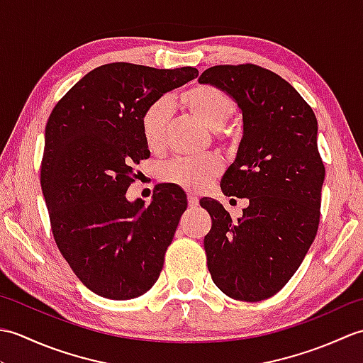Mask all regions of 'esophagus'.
I'll use <instances>...</instances> for the list:
<instances>
[{
    "label": "esophagus",
    "mask_w": 363,
    "mask_h": 363,
    "mask_svg": "<svg viewBox=\"0 0 363 363\" xmlns=\"http://www.w3.org/2000/svg\"><path fill=\"white\" fill-rule=\"evenodd\" d=\"M198 196L195 194H189V207L190 209H196L198 207Z\"/></svg>",
    "instance_id": "34e87169"
}]
</instances>
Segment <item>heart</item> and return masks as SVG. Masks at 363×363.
<instances>
[{"mask_svg": "<svg viewBox=\"0 0 363 363\" xmlns=\"http://www.w3.org/2000/svg\"><path fill=\"white\" fill-rule=\"evenodd\" d=\"M179 103L191 117L217 133L229 121L235 104L226 91L213 86H195L179 95ZM172 117V106L167 99H157L142 115V134L151 151H159L165 145L167 130ZM221 164L217 157L204 156L199 159H177L162 167L160 177L186 190L206 187L220 173Z\"/></svg>", "mask_w": 363, "mask_h": 363, "instance_id": "1", "label": "heart"}]
</instances>
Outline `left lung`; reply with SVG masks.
<instances>
[{
    "label": "left lung",
    "instance_id": "left-lung-1",
    "mask_svg": "<svg viewBox=\"0 0 363 363\" xmlns=\"http://www.w3.org/2000/svg\"><path fill=\"white\" fill-rule=\"evenodd\" d=\"M198 81L240 109L242 140L220 186L250 201L237 220L217 199L199 201L212 217L207 268L228 296L267 299L291 279L317 235L325 182L318 123L287 81L257 65L211 67Z\"/></svg>",
    "mask_w": 363,
    "mask_h": 363
}]
</instances>
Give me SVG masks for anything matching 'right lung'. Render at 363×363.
Masks as SVG:
<instances>
[{
    "mask_svg": "<svg viewBox=\"0 0 363 363\" xmlns=\"http://www.w3.org/2000/svg\"><path fill=\"white\" fill-rule=\"evenodd\" d=\"M196 76L191 67L101 65L67 91L46 123L40 182L52 234L74 274L99 296L137 298L162 272L187 196L159 184L145 206L126 191L134 165L150 157L143 112Z\"/></svg>",
    "mask_w": 363,
    "mask_h": 363,
    "instance_id": "1",
    "label": "right lung"
}]
</instances>
